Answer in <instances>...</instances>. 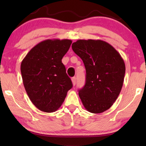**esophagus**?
Masks as SVG:
<instances>
[{
  "label": "esophagus",
  "instance_id": "obj_1",
  "mask_svg": "<svg viewBox=\"0 0 146 146\" xmlns=\"http://www.w3.org/2000/svg\"><path fill=\"white\" fill-rule=\"evenodd\" d=\"M72 82L73 86H75L76 83V77L72 78Z\"/></svg>",
  "mask_w": 146,
  "mask_h": 146
}]
</instances>
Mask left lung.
<instances>
[{"mask_svg": "<svg viewBox=\"0 0 146 146\" xmlns=\"http://www.w3.org/2000/svg\"><path fill=\"white\" fill-rule=\"evenodd\" d=\"M86 72L79 96L87 111L102 113L115 102L124 80L125 66L119 53L101 40H78L72 45Z\"/></svg>", "mask_w": 146, "mask_h": 146, "instance_id": "obj_1", "label": "left lung"}]
</instances>
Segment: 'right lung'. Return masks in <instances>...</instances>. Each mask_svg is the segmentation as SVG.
Segmentation results:
<instances>
[{
    "label": "right lung",
    "mask_w": 146,
    "mask_h": 146,
    "mask_svg": "<svg viewBox=\"0 0 146 146\" xmlns=\"http://www.w3.org/2000/svg\"><path fill=\"white\" fill-rule=\"evenodd\" d=\"M72 42L68 39L45 40L34 46L22 61L24 86L31 101L40 110L56 111L72 87L62 62Z\"/></svg>",
    "instance_id": "obj_1"
}]
</instances>
